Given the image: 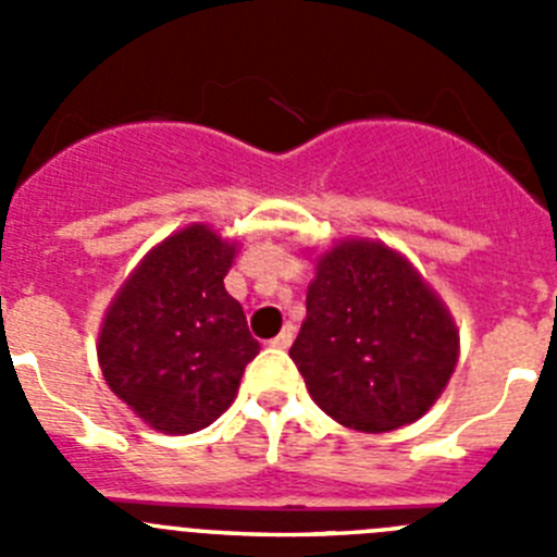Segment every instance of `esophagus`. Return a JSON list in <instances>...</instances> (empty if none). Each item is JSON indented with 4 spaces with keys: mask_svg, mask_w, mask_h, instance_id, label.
Listing matches in <instances>:
<instances>
[{
    "mask_svg": "<svg viewBox=\"0 0 557 557\" xmlns=\"http://www.w3.org/2000/svg\"><path fill=\"white\" fill-rule=\"evenodd\" d=\"M293 339H295V326H289V323H287V326H284L282 332H278L273 339H270V346L289 348V346H293Z\"/></svg>",
    "mask_w": 557,
    "mask_h": 557,
    "instance_id": "34e87169",
    "label": "esophagus"
}]
</instances>
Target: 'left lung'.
<instances>
[{
  "instance_id": "1",
  "label": "left lung",
  "mask_w": 557,
  "mask_h": 557,
  "mask_svg": "<svg viewBox=\"0 0 557 557\" xmlns=\"http://www.w3.org/2000/svg\"><path fill=\"white\" fill-rule=\"evenodd\" d=\"M457 354L455 318L407 256L376 239H343L314 259L289 357L337 424H412L449 385Z\"/></svg>"
}]
</instances>
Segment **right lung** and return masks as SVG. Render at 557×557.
Segmentation results:
<instances>
[{
	"label": "right lung",
	"instance_id": "obj_1",
	"mask_svg": "<svg viewBox=\"0 0 557 557\" xmlns=\"http://www.w3.org/2000/svg\"><path fill=\"white\" fill-rule=\"evenodd\" d=\"M236 248L211 225H186L147 250L106 309L97 337L102 376L164 435L218 421L259 354L223 284Z\"/></svg>",
	"mask_w": 557,
	"mask_h": 557
}]
</instances>
